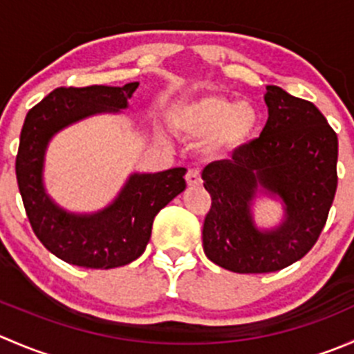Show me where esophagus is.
<instances>
[{
  "instance_id": "34e87169",
  "label": "esophagus",
  "mask_w": 354,
  "mask_h": 354,
  "mask_svg": "<svg viewBox=\"0 0 354 354\" xmlns=\"http://www.w3.org/2000/svg\"><path fill=\"white\" fill-rule=\"evenodd\" d=\"M187 183L190 185V187H198V185H202V178H200V169L197 167H192V169H188L187 173Z\"/></svg>"
}]
</instances>
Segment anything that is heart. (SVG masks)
I'll return each mask as SVG.
<instances>
[{"mask_svg":"<svg viewBox=\"0 0 354 354\" xmlns=\"http://www.w3.org/2000/svg\"><path fill=\"white\" fill-rule=\"evenodd\" d=\"M178 127L197 138H210V151L224 152L243 145L260 123L259 111L250 102L223 95H205L176 111Z\"/></svg>","mask_w":354,"mask_h":354,"instance_id":"heart-1","label":"heart"}]
</instances>
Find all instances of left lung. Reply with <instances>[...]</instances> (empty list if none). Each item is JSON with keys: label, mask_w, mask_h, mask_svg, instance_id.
Returning <instances> with one entry per match:
<instances>
[{"label": "left lung", "mask_w": 354, "mask_h": 354, "mask_svg": "<svg viewBox=\"0 0 354 354\" xmlns=\"http://www.w3.org/2000/svg\"><path fill=\"white\" fill-rule=\"evenodd\" d=\"M269 118L259 138L202 171L212 197L202 240L207 259L238 274L276 272L305 257L326 226L337 188V135L312 102L267 87ZM279 198L277 227L256 226L252 203Z\"/></svg>", "instance_id": "8db88e82"}]
</instances>
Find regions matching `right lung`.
Here are the masks:
<instances>
[{
  "label": "right lung",
  "instance_id": "1",
  "mask_svg": "<svg viewBox=\"0 0 354 354\" xmlns=\"http://www.w3.org/2000/svg\"><path fill=\"white\" fill-rule=\"evenodd\" d=\"M137 87L138 82L59 87L25 116L15 162L25 212L39 241L71 266L114 269L133 262L145 252L157 212L187 188L185 167L131 173L118 197L91 214L70 212L46 192V151L53 137L85 118L127 109Z\"/></svg>",
  "mask_w": 354,
  "mask_h": 354
}]
</instances>
